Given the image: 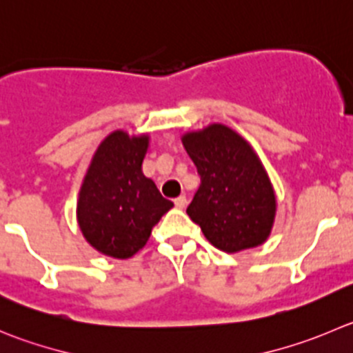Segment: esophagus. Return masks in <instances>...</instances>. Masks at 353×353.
<instances>
[{
  "instance_id": "1",
  "label": "esophagus",
  "mask_w": 353,
  "mask_h": 353,
  "mask_svg": "<svg viewBox=\"0 0 353 353\" xmlns=\"http://www.w3.org/2000/svg\"><path fill=\"white\" fill-rule=\"evenodd\" d=\"M174 206L179 208V210H183L187 206V197L185 196H180L174 199Z\"/></svg>"
}]
</instances>
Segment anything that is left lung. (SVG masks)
Here are the masks:
<instances>
[{
    "instance_id": "left-lung-1",
    "label": "left lung",
    "mask_w": 353,
    "mask_h": 353,
    "mask_svg": "<svg viewBox=\"0 0 353 353\" xmlns=\"http://www.w3.org/2000/svg\"><path fill=\"white\" fill-rule=\"evenodd\" d=\"M182 143L201 176L187 214L204 237L225 253L263 244L274 227L277 197L250 142L229 126L213 123L183 133Z\"/></svg>"
}]
</instances>
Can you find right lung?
<instances>
[{"label": "right lung", "mask_w": 353, "mask_h": 353, "mask_svg": "<svg viewBox=\"0 0 353 353\" xmlns=\"http://www.w3.org/2000/svg\"><path fill=\"white\" fill-rule=\"evenodd\" d=\"M149 142L147 133H109L83 179L76 206L79 230L105 256L126 260L139 253L154 225L173 208L142 171Z\"/></svg>", "instance_id": "1"}]
</instances>
